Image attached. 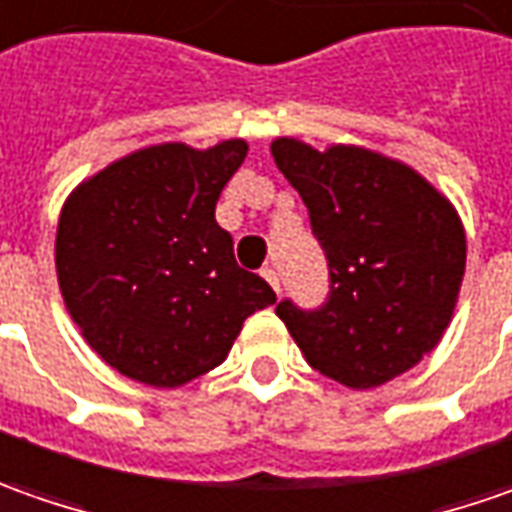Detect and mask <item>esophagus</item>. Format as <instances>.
<instances>
[{
    "mask_svg": "<svg viewBox=\"0 0 512 512\" xmlns=\"http://www.w3.org/2000/svg\"><path fill=\"white\" fill-rule=\"evenodd\" d=\"M260 274L266 277V283H269L274 291H280V274H277V269H274V266H266V269H263Z\"/></svg>",
    "mask_w": 512,
    "mask_h": 512,
    "instance_id": "1",
    "label": "esophagus"
}]
</instances>
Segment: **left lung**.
Listing matches in <instances>:
<instances>
[{"label": "left lung", "instance_id": "left-lung-1", "mask_svg": "<svg viewBox=\"0 0 512 512\" xmlns=\"http://www.w3.org/2000/svg\"><path fill=\"white\" fill-rule=\"evenodd\" d=\"M328 260L314 311L277 303L314 371L365 391L414 368L442 340L465 277L467 240L453 203L416 169L365 147L326 152L272 141Z\"/></svg>", "mask_w": 512, "mask_h": 512}]
</instances>
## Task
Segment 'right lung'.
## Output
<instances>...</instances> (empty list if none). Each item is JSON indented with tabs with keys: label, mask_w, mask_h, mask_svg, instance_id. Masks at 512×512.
<instances>
[{
	"label": "right lung",
	"mask_w": 512,
	"mask_h": 512,
	"mask_svg": "<svg viewBox=\"0 0 512 512\" xmlns=\"http://www.w3.org/2000/svg\"><path fill=\"white\" fill-rule=\"evenodd\" d=\"M249 152L155 144L81 181L62 206L56 274L81 337L107 365L152 388L218 368L272 286L240 269L215 203Z\"/></svg>",
	"instance_id": "obj_1"
}]
</instances>
